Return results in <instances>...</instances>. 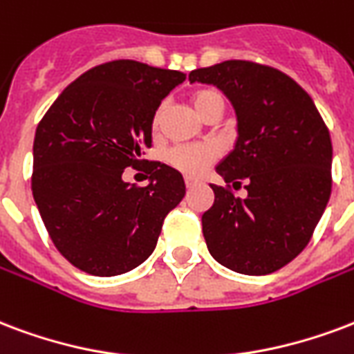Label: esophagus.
<instances>
[{"mask_svg":"<svg viewBox=\"0 0 354 354\" xmlns=\"http://www.w3.org/2000/svg\"><path fill=\"white\" fill-rule=\"evenodd\" d=\"M185 183H187V188H194L199 185L198 179H190V177H187V179H185Z\"/></svg>","mask_w":354,"mask_h":354,"instance_id":"34e87169","label":"esophagus"}]
</instances>
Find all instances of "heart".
Masks as SVG:
<instances>
[{
	"instance_id": "obj_1",
	"label": "heart",
	"mask_w": 354,
	"mask_h": 354,
	"mask_svg": "<svg viewBox=\"0 0 354 354\" xmlns=\"http://www.w3.org/2000/svg\"><path fill=\"white\" fill-rule=\"evenodd\" d=\"M190 106H192L194 113L198 117H207L211 111L224 110V97L216 91V89H198L190 95ZM162 111H156L153 117V129H158L160 124ZM218 151L211 145H198V147H175L169 151L167 160L174 167L185 175L196 177V175L203 174L209 164L216 158Z\"/></svg>"
}]
</instances>
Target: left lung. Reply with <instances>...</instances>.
<instances>
[{"instance_id":"left-lung-1","label":"left lung","mask_w":354,"mask_h":354,"mask_svg":"<svg viewBox=\"0 0 354 354\" xmlns=\"http://www.w3.org/2000/svg\"><path fill=\"white\" fill-rule=\"evenodd\" d=\"M188 80L218 87L233 106L237 140L216 174L233 187L248 180L244 199L211 185L214 203L201 216L209 254L239 274H270L306 248L326 209L328 129L310 95L272 66L222 61Z\"/></svg>"}]
</instances>
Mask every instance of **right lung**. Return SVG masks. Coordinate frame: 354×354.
I'll return each mask as SVG.
<instances>
[{"label": "right lung", "mask_w": 354, "mask_h": 354, "mask_svg": "<svg viewBox=\"0 0 354 354\" xmlns=\"http://www.w3.org/2000/svg\"><path fill=\"white\" fill-rule=\"evenodd\" d=\"M187 74L132 59L76 78L37 127L31 190L61 256L93 276L124 274L156 248L185 198L183 175L155 162L147 187L123 180L151 147L153 117Z\"/></svg>", "instance_id": "add662e5"}]
</instances>
